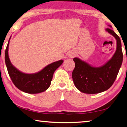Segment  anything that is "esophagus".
Segmentation results:
<instances>
[{
	"instance_id": "1",
	"label": "esophagus",
	"mask_w": 127,
	"mask_h": 127,
	"mask_svg": "<svg viewBox=\"0 0 127 127\" xmlns=\"http://www.w3.org/2000/svg\"><path fill=\"white\" fill-rule=\"evenodd\" d=\"M74 56H75V54H74L73 52H70V53H69L68 54V57H69V58H73Z\"/></svg>"
}]
</instances>
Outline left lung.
I'll use <instances>...</instances> for the list:
<instances>
[{"instance_id": "1", "label": "left lung", "mask_w": 127, "mask_h": 127, "mask_svg": "<svg viewBox=\"0 0 127 127\" xmlns=\"http://www.w3.org/2000/svg\"><path fill=\"white\" fill-rule=\"evenodd\" d=\"M105 31L114 36L117 41L116 51L106 63L95 67L79 58H73L75 67L72 79L76 87L81 93L94 94L106 91L113 84L119 73L123 59L121 40L112 29L107 28Z\"/></svg>"}]
</instances>
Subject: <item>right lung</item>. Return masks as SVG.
I'll return each mask as SVG.
<instances>
[{
    "mask_svg": "<svg viewBox=\"0 0 127 127\" xmlns=\"http://www.w3.org/2000/svg\"><path fill=\"white\" fill-rule=\"evenodd\" d=\"M10 39L11 37L5 51V63L14 84L21 91L28 94H38L46 91L51 84L54 73L64 61L61 60L50 64L35 73H25L14 66L10 61L8 52Z\"/></svg>",
    "mask_w": 127,
    "mask_h": 127,
    "instance_id": "obj_1",
    "label": "right lung"
}]
</instances>
